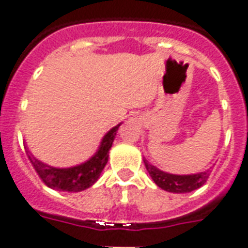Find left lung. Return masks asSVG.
Here are the masks:
<instances>
[{
	"instance_id": "obj_1",
	"label": "left lung",
	"mask_w": 248,
	"mask_h": 248,
	"mask_svg": "<svg viewBox=\"0 0 248 248\" xmlns=\"http://www.w3.org/2000/svg\"><path fill=\"white\" fill-rule=\"evenodd\" d=\"M144 163L155 184L166 192L171 193H189L201 188L207 181L211 172L210 170H207L204 172L193 173V175H172V173L163 172L155 166H152L147 159H144Z\"/></svg>"
}]
</instances>
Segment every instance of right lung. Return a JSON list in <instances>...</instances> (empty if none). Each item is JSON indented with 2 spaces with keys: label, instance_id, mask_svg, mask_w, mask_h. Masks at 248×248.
Returning a JSON list of instances; mask_svg holds the SVG:
<instances>
[{
  "label": "right lung",
  "instance_id": "1",
  "mask_svg": "<svg viewBox=\"0 0 248 248\" xmlns=\"http://www.w3.org/2000/svg\"><path fill=\"white\" fill-rule=\"evenodd\" d=\"M120 126L121 124L107 132V135L101 140L97 152L89 161L75 167L56 169V167H51L38 161L36 157L31 155L29 151H27V155L36 172L41 177V180L44 181L48 188L60 190V192H81L90 188L100 176L101 171L104 170L105 165L108 162L109 149L112 148L113 140L116 138L117 130Z\"/></svg>",
  "mask_w": 248,
  "mask_h": 248
}]
</instances>
